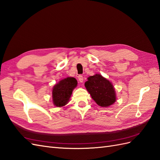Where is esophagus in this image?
<instances>
[{
    "label": "esophagus",
    "mask_w": 160,
    "mask_h": 160,
    "mask_svg": "<svg viewBox=\"0 0 160 160\" xmlns=\"http://www.w3.org/2000/svg\"><path fill=\"white\" fill-rule=\"evenodd\" d=\"M78 80H79V82L82 83L83 81V76L82 75H79L78 76Z\"/></svg>",
    "instance_id": "1"
}]
</instances>
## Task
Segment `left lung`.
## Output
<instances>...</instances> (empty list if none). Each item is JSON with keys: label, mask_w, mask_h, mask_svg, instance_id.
<instances>
[{"label": "left lung", "mask_w": 160, "mask_h": 160, "mask_svg": "<svg viewBox=\"0 0 160 160\" xmlns=\"http://www.w3.org/2000/svg\"><path fill=\"white\" fill-rule=\"evenodd\" d=\"M85 86L92 99L100 107H109L116 101L115 89L112 83L100 74L89 77Z\"/></svg>", "instance_id": "left-lung-1"}]
</instances>
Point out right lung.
Wrapping results in <instances>:
<instances>
[{"instance_id":"1","label":"right lung","mask_w":160,"mask_h":160,"mask_svg":"<svg viewBox=\"0 0 160 160\" xmlns=\"http://www.w3.org/2000/svg\"><path fill=\"white\" fill-rule=\"evenodd\" d=\"M77 85V81L74 77H67L54 85L52 90L53 103L57 107L67 104L71 98L72 90Z\"/></svg>"}]
</instances>
